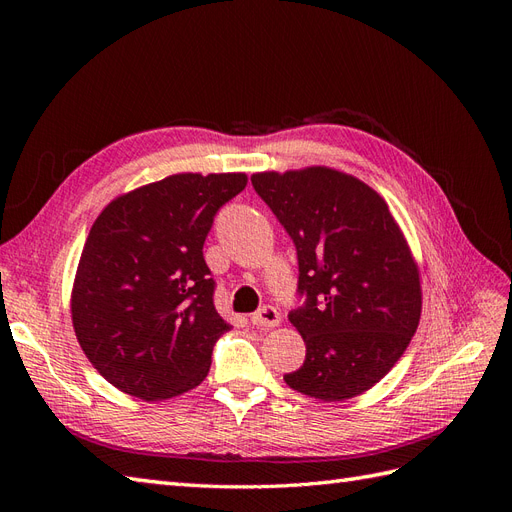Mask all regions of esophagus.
<instances>
[{
	"label": "esophagus",
	"instance_id": "1",
	"mask_svg": "<svg viewBox=\"0 0 512 512\" xmlns=\"http://www.w3.org/2000/svg\"><path fill=\"white\" fill-rule=\"evenodd\" d=\"M280 322H282L280 312H277V309L271 307V305L262 307L260 312H256L252 316V324L258 329H275V327H280Z\"/></svg>",
	"mask_w": 512,
	"mask_h": 512
}]
</instances>
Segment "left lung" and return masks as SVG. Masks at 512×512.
Returning <instances> with one entry per match:
<instances>
[{"label": "left lung", "mask_w": 512, "mask_h": 512, "mask_svg": "<svg viewBox=\"0 0 512 512\" xmlns=\"http://www.w3.org/2000/svg\"><path fill=\"white\" fill-rule=\"evenodd\" d=\"M252 185L297 245L307 294L288 316L307 352L286 384L320 401L369 391L421 320V273L404 230L374 188L329 166L265 170Z\"/></svg>", "instance_id": "1"}]
</instances>
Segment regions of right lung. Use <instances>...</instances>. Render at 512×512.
Masks as SVG:
<instances>
[{"instance_id": "obj_1", "label": "right lung", "mask_w": 512, "mask_h": 512, "mask_svg": "<svg viewBox=\"0 0 512 512\" xmlns=\"http://www.w3.org/2000/svg\"><path fill=\"white\" fill-rule=\"evenodd\" d=\"M245 173H177L119 194L91 226L70 292L76 339L106 382L164 401L203 382L230 324L203 243Z\"/></svg>"}]
</instances>
